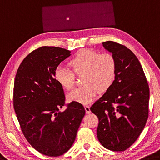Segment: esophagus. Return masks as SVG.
<instances>
[{
	"label": "esophagus",
	"instance_id": "34e87169",
	"mask_svg": "<svg viewBox=\"0 0 160 160\" xmlns=\"http://www.w3.org/2000/svg\"><path fill=\"white\" fill-rule=\"evenodd\" d=\"M85 112H86V113H87V114H89V113L91 112L90 107L88 105H85Z\"/></svg>",
	"mask_w": 160,
	"mask_h": 160
}]
</instances>
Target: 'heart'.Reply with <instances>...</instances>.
Segmentation results:
<instances>
[{"label":"heart","instance_id":"b5f03b06","mask_svg":"<svg viewBox=\"0 0 160 160\" xmlns=\"http://www.w3.org/2000/svg\"><path fill=\"white\" fill-rule=\"evenodd\" d=\"M68 65L75 74H83L82 82L85 84L68 94V100L70 102L90 103L98 90L101 92L107 91L115 80L116 62L110 52L99 54L92 50H80ZM73 72L66 68L58 67L55 72V80L65 89H72L75 80Z\"/></svg>","mask_w":160,"mask_h":160}]
</instances>
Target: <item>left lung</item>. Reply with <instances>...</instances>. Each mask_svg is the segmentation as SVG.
Masks as SVG:
<instances>
[{
    "mask_svg": "<svg viewBox=\"0 0 160 160\" xmlns=\"http://www.w3.org/2000/svg\"><path fill=\"white\" fill-rule=\"evenodd\" d=\"M102 45L115 59V78L90 110L98 118L97 136L101 144L112 151H125L146 125L149 85L140 62L130 49L113 41Z\"/></svg>",
    "mask_w": 160,
    "mask_h": 160,
    "instance_id": "1",
    "label": "left lung"
}]
</instances>
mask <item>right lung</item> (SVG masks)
I'll use <instances>...</instances> for the list:
<instances>
[{
	"instance_id": "1",
	"label": "right lung",
	"mask_w": 160,
	"mask_h": 160,
	"mask_svg": "<svg viewBox=\"0 0 160 160\" xmlns=\"http://www.w3.org/2000/svg\"><path fill=\"white\" fill-rule=\"evenodd\" d=\"M70 55L64 48L40 47L24 58L15 78L13 107L21 130L32 148L49 157L71 148L85 114L78 102L60 111L65 97L55 72Z\"/></svg>"
}]
</instances>
